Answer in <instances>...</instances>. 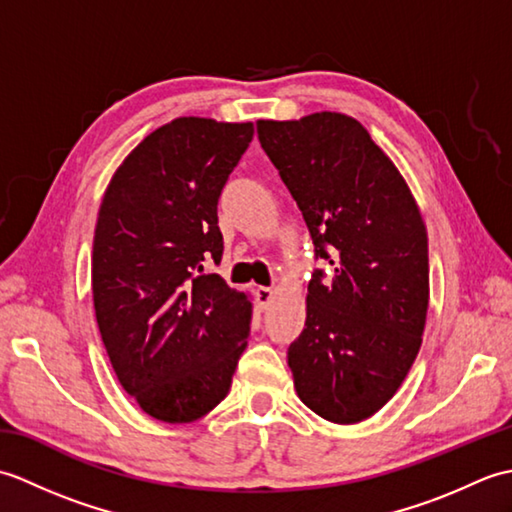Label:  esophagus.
<instances>
[{"mask_svg": "<svg viewBox=\"0 0 512 512\" xmlns=\"http://www.w3.org/2000/svg\"><path fill=\"white\" fill-rule=\"evenodd\" d=\"M273 295H275V290H273V288H268V286H257V290H255V297H257L259 308H268V303L273 301Z\"/></svg>", "mask_w": 512, "mask_h": 512, "instance_id": "34e87169", "label": "esophagus"}]
</instances>
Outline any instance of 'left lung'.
I'll use <instances>...</instances> for the list:
<instances>
[{
	"instance_id": "1",
	"label": "left lung",
	"mask_w": 512,
	"mask_h": 512,
	"mask_svg": "<svg viewBox=\"0 0 512 512\" xmlns=\"http://www.w3.org/2000/svg\"><path fill=\"white\" fill-rule=\"evenodd\" d=\"M266 156L295 198L323 268L308 284L306 328L288 347L299 398L321 418L361 422L416 361L429 308V244L418 204L354 118L259 121Z\"/></svg>"
}]
</instances>
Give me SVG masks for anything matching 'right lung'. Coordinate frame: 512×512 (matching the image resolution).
I'll return each instance as SVG.
<instances>
[{
  "label": "right lung",
  "mask_w": 512,
  "mask_h": 512,
  "mask_svg": "<svg viewBox=\"0 0 512 512\" xmlns=\"http://www.w3.org/2000/svg\"><path fill=\"white\" fill-rule=\"evenodd\" d=\"M253 123L176 118L107 187L92 250L96 323L123 389L151 418L193 422L226 398L250 301L209 273L224 239L217 200Z\"/></svg>",
  "instance_id": "add662e5"
}]
</instances>
